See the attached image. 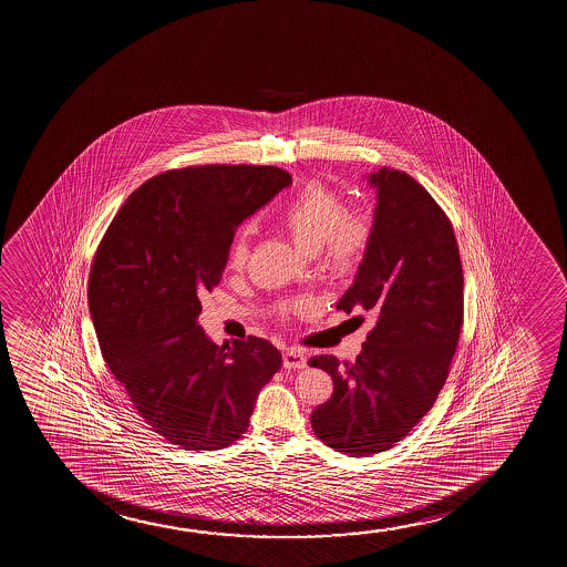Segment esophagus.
<instances>
[{
    "label": "esophagus",
    "instance_id": "1",
    "mask_svg": "<svg viewBox=\"0 0 567 567\" xmlns=\"http://www.w3.org/2000/svg\"><path fill=\"white\" fill-rule=\"evenodd\" d=\"M282 365L287 368V370H302L308 365V358L303 352L296 349H288L285 354H282Z\"/></svg>",
    "mask_w": 567,
    "mask_h": 567
}]
</instances>
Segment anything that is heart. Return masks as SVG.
<instances>
[{
	"mask_svg": "<svg viewBox=\"0 0 567 567\" xmlns=\"http://www.w3.org/2000/svg\"><path fill=\"white\" fill-rule=\"evenodd\" d=\"M280 223L300 248L321 254V265L334 277L357 271L373 238L368 210H347L337 189L310 179L280 209ZM251 226H241L228 251V264L241 267L249 256Z\"/></svg>",
	"mask_w": 567,
	"mask_h": 567,
	"instance_id": "b5f03b06",
	"label": "heart"
}]
</instances>
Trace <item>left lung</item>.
I'll return each instance as SVG.
<instances>
[{"label":"left lung","instance_id":"8db88e82","mask_svg":"<svg viewBox=\"0 0 567 567\" xmlns=\"http://www.w3.org/2000/svg\"><path fill=\"white\" fill-rule=\"evenodd\" d=\"M373 238L337 308L375 316L357 362L310 360L333 378L311 412L321 442L364 457L388 451L419 424L450 375L463 326V267L450 218L409 174L380 168Z\"/></svg>","mask_w":567,"mask_h":567}]
</instances>
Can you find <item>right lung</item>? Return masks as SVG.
I'll use <instances>...</instances> for the list:
<instances>
[{
    "mask_svg": "<svg viewBox=\"0 0 567 567\" xmlns=\"http://www.w3.org/2000/svg\"><path fill=\"white\" fill-rule=\"evenodd\" d=\"M290 184L277 166L164 172L127 197L96 249L89 308L102 357L141 419L184 450L236 442L282 364L259 337L218 347L197 318L236 228Z\"/></svg>",
    "mask_w": 567,
    "mask_h": 567,
    "instance_id": "add662e5",
    "label": "right lung"
}]
</instances>
